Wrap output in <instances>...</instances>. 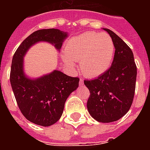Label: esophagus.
I'll list each match as a JSON object with an SVG mask.
<instances>
[{
  "label": "esophagus",
  "instance_id": "obj_1",
  "mask_svg": "<svg viewBox=\"0 0 150 150\" xmlns=\"http://www.w3.org/2000/svg\"><path fill=\"white\" fill-rule=\"evenodd\" d=\"M79 85H80V86H83V80L81 79H79Z\"/></svg>",
  "mask_w": 150,
  "mask_h": 150
}]
</instances>
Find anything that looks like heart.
Masks as SVG:
<instances>
[{
  "mask_svg": "<svg viewBox=\"0 0 150 150\" xmlns=\"http://www.w3.org/2000/svg\"><path fill=\"white\" fill-rule=\"evenodd\" d=\"M65 50L68 56L63 59L67 65L74 67V61H79L83 73L95 78L110 67L115 46L108 34L87 32L69 40Z\"/></svg>",
  "mask_w": 150,
  "mask_h": 150,
  "instance_id": "obj_1",
  "label": "heart"
}]
</instances>
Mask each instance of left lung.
Wrapping results in <instances>:
<instances>
[{
    "label": "left lung",
    "mask_w": 150,
    "mask_h": 150,
    "mask_svg": "<svg viewBox=\"0 0 150 150\" xmlns=\"http://www.w3.org/2000/svg\"><path fill=\"white\" fill-rule=\"evenodd\" d=\"M115 46V54L110 68L98 78L84 80L90 91L87 108L96 120L101 123L116 121L128 112L135 93L137 66L132 50L108 29Z\"/></svg>",
    "instance_id": "obj_1"
}]
</instances>
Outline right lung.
<instances>
[{
	"mask_svg": "<svg viewBox=\"0 0 150 150\" xmlns=\"http://www.w3.org/2000/svg\"><path fill=\"white\" fill-rule=\"evenodd\" d=\"M67 37V32L58 29L35 31L21 42L13 57L10 83L15 99L23 116L38 125L50 126L60 119L66 100L78 88L79 79L59 70L30 78L24 71V57L31 46L40 42L50 43L60 51Z\"/></svg>",
	"mask_w": 150,
	"mask_h": 150,
	"instance_id": "1",
	"label": "right lung"
}]
</instances>
